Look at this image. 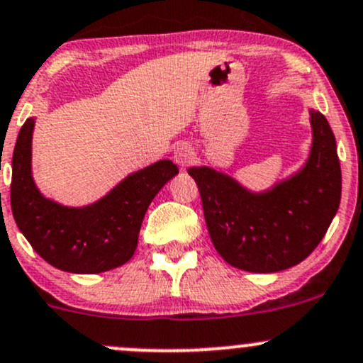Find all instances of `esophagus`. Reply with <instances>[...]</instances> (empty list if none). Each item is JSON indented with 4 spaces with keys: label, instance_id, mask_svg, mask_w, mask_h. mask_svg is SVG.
Instances as JSON below:
<instances>
[{
    "label": "esophagus",
    "instance_id": "obj_1",
    "mask_svg": "<svg viewBox=\"0 0 363 363\" xmlns=\"http://www.w3.org/2000/svg\"><path fill=\"white\" fill-rule=\"evenodd\" d=\"M194 160H196V152H194V147L191 144L182 143L174 150V162L177 163L181 169H186V167L191 165Z\"/></svg>",
    "mask_w": 363,
    "mask_h": 363
}]
</instances>
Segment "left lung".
<instances>
[{"label":"left lung","mask_w":363,"mask_h":363,"mask_svg":"<svg viewBox=\"0 0 363 363\" xmlns=\"http://www.w3.org/2000/svg\"><path fill=\"white\" fill-rule=\"evenodd\" d=\"M310 116L313 146L306 165L269 191H247L208 167L188 169L213 247L228 264L250 273L292 268L329 230L341 201V165L327 118L315 109Z\"/></svg>","instance_id":"1"}]
</instances>
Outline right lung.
<instances>
[{
    "mask_svg": "<svg viewBox=\"0 0 363 363\" xmlns=\"http://www.w3.org/2000/svg\"><path fill=\"white\" fill-rule=\"evenodd\" d=\"M33 128L34 118H28L11 160L10 203L18 230L48 264L62 272L95 274L125 264L137 249L144 213L156 193L179 174L177 165L160 160L128 175L94 205L62 207L34 186Z\"/></svg>",
    "mask_w": 363,
    "mask_h": 363,
    "instance_id": "obj_1",
    "label": "right lung"
}]
</instances>
